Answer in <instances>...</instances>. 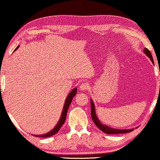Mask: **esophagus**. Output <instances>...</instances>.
<instances>
[{"mask_svg":"<svg viewBox=\"0 0 160 160\" xmlns=\"http://www.w3.org/2000/svg\"><path fill=\"white\" fill-rule=\"evenodd\" d=\"M89 88V84L87 83H82V84H80V89L82 91H85Z\"/></svg>","mask_w":160,"mask_h":160,"instance_id":"34e87169","label":"esophagus"}]
</instances>
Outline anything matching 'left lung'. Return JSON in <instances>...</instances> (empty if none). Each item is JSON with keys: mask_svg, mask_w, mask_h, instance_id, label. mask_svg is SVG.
Returning <instances> with one entry per match:
<instances>
[{"mask_svg": "<svg viewBox=\"0 0 160 160\" xmlns=\"http://www.w3.org/2000/svg\"><path fill=\"white\" fill-rule=\"evenodd\" d=\"M143 51H144V53H145L146 55L151 59L152 62L154 63V60H153L152 55V54H151L149 50H148L147 48H145V49H143ZM91 117H92V119L93 120L94 123L95 124V125L97 126L100 130L102 131V132L105 133H106V134H111H111H121V133H127V132H132L133 130L132 129H130V130H119V129H113V128H109V127L105 126L102 124L100 123V122L98 120L97 116L95 114V106H94L92 100H91Z\"/></svg>", "mask_w": 160, "mask_h": 160, "instance_id": "8db88e82", "label": "left lung"}]
</instances>
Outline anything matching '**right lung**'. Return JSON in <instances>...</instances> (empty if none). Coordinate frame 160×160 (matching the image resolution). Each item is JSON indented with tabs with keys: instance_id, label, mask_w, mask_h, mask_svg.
<instances>
[{
	"instance_id": "right-lung-1",
	"label": "right lung",
	"mask_w": 160,
	"mask_h": 160,
	"mask_svg": "<svg viewBox=\"0 0 160 160\" xmlns=\"http://www.w3.org/2000/svg\"><path fill=\"white\" fill-rule=\"evenodd\" d=\"M18 47H19V46L16 48V49H15V50H16ZM76 92H77V89L75 88V89H73V90L71 92V93L69 94L68 96L67 99H66V100H65L64 107H63L62 113V115H61L60 119V121H59V122L58 123V124H57V125H56L55 128H54L52 131H50L49 132L47 133V134L41 135H34V136L41 137V138H48V137L52 136V135H54V134H56V133L58 132V131L60 130L61 127L62 126L63 124H64V122L65 121V119H66V115H67L68 110L70 104H71L72 100H73V98L76 95Z\"/></svg>"
}]
</instances>
